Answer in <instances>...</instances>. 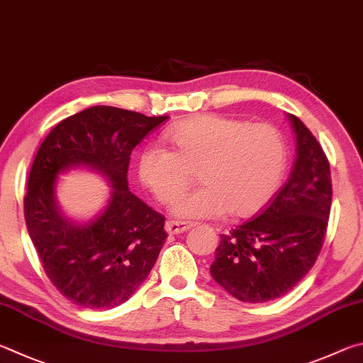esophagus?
I'll list each match as a JSON object with an SVG mask.
<instances>
[{
    "instance_id": "34e87169",
    "label": "esophagus",
    "mask_w": 363,
    "mask_h": 363,
    "mask_svg": "<svg viewBox=\"0 0 363 363\" xmlns=\"http://www.w3.org/2000/svg\"><path fill=\"white\" fill-rule=\"evenodd\" d=\"M191 226H193V223H185V221L170 220V221H167V223H165V231H167L169 234H180V233L188 231Z\"/></svg>"
}]
</instances>
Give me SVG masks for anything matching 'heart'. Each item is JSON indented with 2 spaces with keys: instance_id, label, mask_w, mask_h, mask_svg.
Returning a JSON list of instances; mask_svg holds the SVG:
<instances>
[{
  "instance_id": "heart-1",
  "label": "heart",
  "mask_w": 363,
  "mask_h": 363,
  "mask_svg": "<svg viewBox=\"0 0 363 363\" xmlns=\"http://www.w3.org/2000/svg\"><path fill=\"white\" fill-rule=\"evenodd\" d=\"M167 140L172 150L146 146L137 170L162 204L180 198L198 172L202 188L174 208L183 218L252 217L274 198L287 170V142L268 123L201 114L172 127Z\"/></svg>"
}]
</instances>
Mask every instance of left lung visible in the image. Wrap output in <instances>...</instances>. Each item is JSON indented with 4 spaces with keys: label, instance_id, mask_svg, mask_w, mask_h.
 <instances>
[{
    "label": "left lung",
    "instance_id": "obj_1",
    "mask_svg": "<svg viewBox=\"0 0 363 363\" xmlns=\"http://www.w3.org/2000/svg\"><path fill=\"white\" fill-rule=\"evenodd\" d=\"M296 159L287 183L257 217L221 234L211 274L244 303L290 291L313 268L325 239L332 175L320 143L295 114Z\"/></svg>",
    "mask_w": 363,
    "mask_h": 363
}]
</instances>
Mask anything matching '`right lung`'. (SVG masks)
<instances>
[{
    "label": "right lung",
    "instance_id": "add662e5",
    "mask_svg": "<svg viewBox=\"0 0 363 363\" xmlns=\"http://www.w3.org/2000/svg\"><path fill=\"white\" fill-rule=\"evenodd\" d=\"M167 118L91 106L57 124L36 152L25 223L49 281L78 306H119L156 263L167 238L165 218L129 191L127 170L132 150ZM78 164L100 169L113 186L104 213L87 225L63 219L53 198L56 175Z\"/></svg>",
    "mask_w": 363,
    "mask_h": 363
}]
</instances>
